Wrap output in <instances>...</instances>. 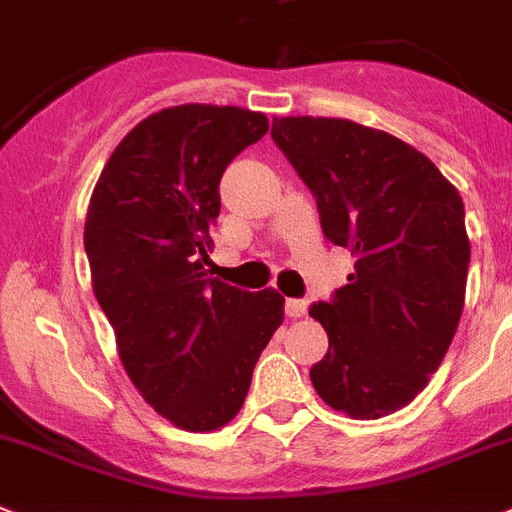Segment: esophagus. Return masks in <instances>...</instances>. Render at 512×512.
<instances>
[{
	"label": "esophagus",
	"instance_id": "34e87169",
	"mask_svg": "<svg viewBox=\"0 0 512 512\" xmlns=\"http://www.w3.org/2000/svg\"><path fill=\"white\" fill-rule=\"evenodd\" d=\"M305 308H308V303H305V300H298V298H290L285 303L287 318H303L305 316Z\"/></svg>",
	"mask_w": 512,
	"mask_h": 512
}]
</instances>
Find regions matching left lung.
<instances>
[{
	"label": "left lung",
	"instance_id": "obj_1",
	"mask_svg": "<svg viewBox=\"0 0 512 512\" xmlns=\"http://www.w3.org/2000/svg\"><path fill=\"white\" fill-rule=\"evenodd\" d=\"M272 139L316 196L323 235L355 274L310 318L329 352L310 368L326 404L378 419L417 396L461 321L471 246L464 202L432 160L347 119H274Z\"/></svg>",
	"mask_w": 512,
	"mask_h": 512
}]
</instances>
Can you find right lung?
I'll return each instance as SVG.
<instances>
[{
	"label": "right lung",
	"mask_w": 512,
	"mask_h": 512,
	"mask_svg": "<svg viewBox=\"0 0 512 512\" xmlns=\"http://www.w3.org/2000/svg\"><path fill=\"white\" fill-rule=\"evenodd\" d=\"M269 131L235 106L163 108L108 157L85 220L93 290L131 383L173 425L209 432L246 401L285 298L209 277V225L233 157Z\"/></svg>",
	"instance_id": "obj_1"
}]
</instances>
